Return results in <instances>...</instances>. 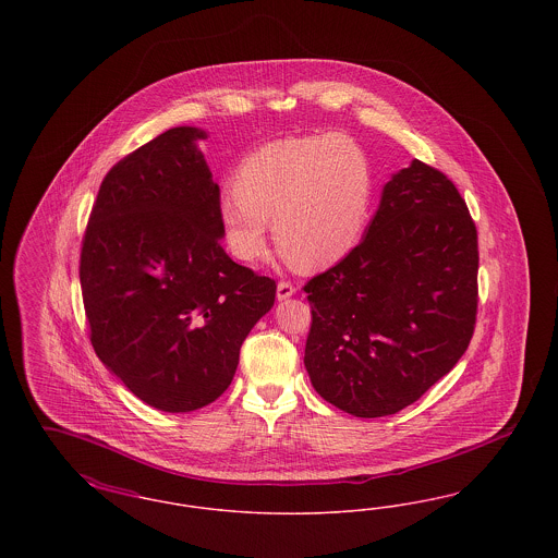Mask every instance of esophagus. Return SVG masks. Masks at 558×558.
I'll return each mask as SVG.
<instances>
[{
	"instance_id": "esophagus-1",
	"label": "esophagus",
	"mask_w": 558,
	"mask_h": 558,
	"mask_svg": "<svg viewBox=\"0 0 558 558\" xmlns=\"http://www.w3.org/2000/svg\"><path fill=\"white\" fill-rule=\"evenodd\" d=\"M292 294H294V287L291 282H278V289H276L278 301H287V299H291Z\"/></svg>"
}]
</instances>
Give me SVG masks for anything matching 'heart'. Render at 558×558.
<instances>
[{
  "label": "heart",
  "mask_w": 558,
  "mask_h": 558,
  "mask_svg": "<svg viewBox=\"0 0 558 558\" xmlns=\"http://www.w3.org/2000/svg\"><path fill=\"white\" fill-rule=\"evenodd\" d=\"M374 205V173L364 148L341 133L269 142L246 155L234 192L219 198L217 219L230 253L262 262L269 221L294 266L322 269L347 257L364 236Z\"/></svg>",
  "instance_id": "obj_1"
}]
</instances>
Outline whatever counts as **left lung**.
Listing matches in <instances>:
<instances>
[{
    "mask_svg": "<svg viewBox=\"0 0 558 558\" xmlns=\"http://www.w3.org/2000/svg\"><path fill=\"white\" fill-rule=\"evenodd\" d=\"M477 269V228L456 186L421 160L399 169L362 242L305 284L314 389L357 418L414 403L471 343Z\"/></svg>",
    "mask_w": 558,
    "mask_h": 558,
    "instance_id": "8db88e82",
    "label": "left lung"
}]
</instances>
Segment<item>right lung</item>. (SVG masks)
<instances>
[{
	"label": "right lung",
	"instance_id": "right-lung-1",
	"mask_svg": "<svg viewBox=\"0 0 558 558\" xmlns=\"http://www.w3.org/2000/svg\"><path fill=\"white\" fill-rule=\"evenodd\" d=\"M198 128H173L105 178L81 248L92 345L137 399L162 412L209 405L240 347L274 307L276 282L221 248L219 186Z\"/></svg>",
	"mask_w": 558,
	"mask_h": 558
}]
</instances>
